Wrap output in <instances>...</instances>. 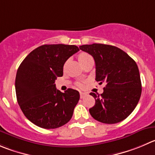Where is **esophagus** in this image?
I'll use <instances>...</instances> for the list:
<instances>
[{"label": "esophagus", "mask_w": 155, "mask_h": 155, "mask_svg": "<svg viewBox=\"0 0 155 155\" xmlns=\"http://www.w3.org/2000/svg\"><path fill=\"white\" fill-rule=\"evenodd\" d=\"M86 96H87V94H86V93L80 92V97H81V99L84 98V97H86Z\"/></svg>", "instance_id": "1"}]
</instances>
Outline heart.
<instances>
[{"instance_id":"heart-1","label":"heart","mask_w":155,"mask_h":155,"mask_svg":"<svg viewBox=\"0 0 155 155\" xmlns=\"http://www.w3.org/2000/svg\"><path fill=\"white\" fill-rule=\"evenodd\" d=\"M90 56H91V55H90V54H87V53H81V54H79V56H78L79 61H81V60L84 59V58H88V57H90ZM79 87H83V85H82L81 84H79Z\"/></svg>"}]
</instances>
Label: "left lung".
Returning <instances> with one entry per match:
<instances>
[{
  "instance_id": "8db88e82",
  "label": "left lung",
  "mask_w": 155,
  "mask_h": 155,
  "mask_svg": "<svg viewBox=\"0 0 155 155\" xmlns=\"http://www.w3.org/2000/svg\"><path fill=\"white\" fill-rule=\"evenodd\" d=\"M80 49L94 58L96 81L106 83L104 93L90 95L95 105L89 110L96 120L114 124L124 120L136 107L141 94L140 74L136 62L116 46L94 43L81 45Z\"/></svg>"
}]
</instances>
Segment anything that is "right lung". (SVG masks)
Here are the masks:
<instances>
[{
  "mask_svg": "<svg viewBox=\"0 0 155 155\" xmlns=\"http://www.w3.org/2000/svg\"><path fill=\"white\" fill-rule=\"evenodd\" d=\"M78 51L74 45H43L20 64L15 81L17 102L25 116L36 126L56 129L71 119L79 92L71 88L60 92L54 81L63 75L65 61Z\"/></svg>",
  "mask_w": 155,
  "mask_h": 155,
  "instance_id": "add662e5",
  "label": "right lung"
}]
</instances>
